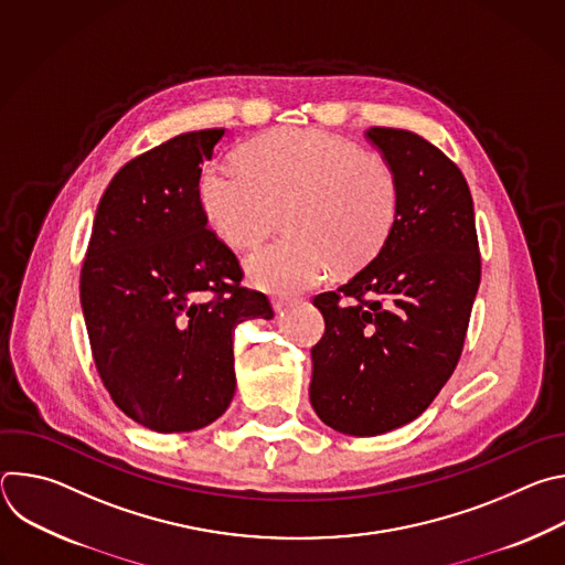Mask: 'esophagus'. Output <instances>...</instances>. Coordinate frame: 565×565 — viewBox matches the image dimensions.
Wrapping results in <instances>:
<instances>
[{
  "instance_id": "1",
  "label": "esophagus",
  "mask_w": 565,
  "mask_h": 565,
  "mask_svg": "<svg viewBox=\"0 0 565 565\" xmlns=\"http://www.w3.org/2000/svg\"><path fill=\"white\" fill-rule=\"evenodd\" d=\"M292 306V301L290 299H273V308H275V312H284V310H288Z\"/></svg>"
}]
</instances>
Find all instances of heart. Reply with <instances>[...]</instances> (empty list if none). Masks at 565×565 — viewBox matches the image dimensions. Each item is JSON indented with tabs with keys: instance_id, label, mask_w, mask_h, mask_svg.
I'll return each instance as SVG.
<instances>
[{
	"instance_id": "heart-1",
	"label": "heart",
	"mask_w": 565,
	"mask_h": 565,
	"mask_svg": "<svg viewBox=\"0 0 565 565\" xmlns=\"http://www.w3.org/2000/svg\"><path fill=\"white\" fill-rule=\"evenodd\" d=\"M199 201L232 248L257 244L284 210L288 236L255 248L244 266L257 288L288 295L324 279L333 257L355 266L375 255L397 214V181L347 138L281 127L248 140L241 166H205Z\"/></svg>"
}]
</instances>
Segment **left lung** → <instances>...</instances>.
<instances>
[{"label": "left lung", "mask_w": 565, "mask_h": 565, "mask_svg": "<svg viewBox=\"0 0 565 565\" xmlns=\"http://www.w3.org/2000/svg\"><path fill=\"white\" fill-rule=\"evenodd\" d=\"M397 181V214L377 255L312 303L310 405L335 431L377 436L416 420L451 377L480 284L473 203L462 172L407 129L371 127Z\"/></svg>", "instance_id": "8db88e82"}]
</instances>
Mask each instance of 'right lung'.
I'll use <instances>...</instances> for the list:
<instances>
[{
  "label": "right lung",
  "mask_w": 565,
  "mask_h": 565,
  "mask_svg": "<svg viewBox=\"0 0 565 565\" xmlns=\"http://www.w3.org/2000/svg\"><path fill=\"white\" fill-rule=\"evenodd\" d=\"M225 129L181 134L118 170L79 273L98 375L116 407L158 431H196L234 395V329L270 319L266 295L238 286V259L207 227L201 163Z\"/></svg>",
  "instance_id": "add662e5"
}]
</instances>
